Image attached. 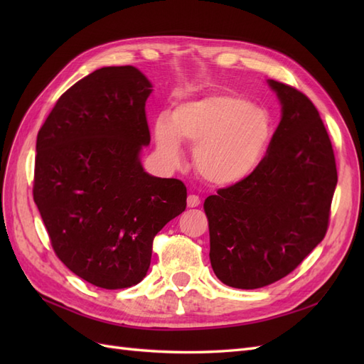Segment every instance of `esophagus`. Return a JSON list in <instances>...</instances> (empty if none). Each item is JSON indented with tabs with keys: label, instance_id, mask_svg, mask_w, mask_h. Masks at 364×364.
I'll return each instance as SVG.
<instances>
[{
	"label": "esophagus",
	"instance_id": "1",
	"mask_svg": "<svg viewBox=\"0 0 364 364\" xmlns=\"http://www.w3.org/2000/svg\"><path fill=\"white\" fill-rule=\"evenodd\" d=\"M186 203H188V206H190V208H196V206H199V205H200V199H199V196H196V194H190V196H188V199H186Z\"/></svg>",
	"mask_w": 364,
	"mask_h": 364
}]
</instances>
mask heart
Wrapping results in <instances>:
<instances>
[{
    "label": "heart",
    "instance_id": "1",
    "mask_svg": "<svg viewBox=\"0 0 364 364\" xmlns=\"http://www.w3.org/2000/svg\"><path fill=\"white\" fill-rule=\"evenodd\" d=\"M273 136L267 109L237 94H213L174 109L170 123H156L161 155L170 164L181 159L179 141L194 146L197 174L208 183L229 186L258 168Z\"/></svg>",
    "mask_w": 364,
    "mask_h": 364
}]
</instances>
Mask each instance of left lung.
Returning <instances> with one entry per match:
<instances>
[{
  "label": "left lung",
  "instance_id": "8db88e82",
  "mask_svg": "<svg viewBox=\"0 0 364 364\" xmlns=\"http://www.w3.org/2000/svg\"><path fill=\"white\" fill-rule=\"evenodd\" d=\"M269 85L282 118L266 156L203 203L213 270L235 289L269 285L310 255L328 230L337 185L331 139L313 102L290 85Z\"/></svg>",
  "mask_w": 364,
  "mask_h": 364
}]
</instances>
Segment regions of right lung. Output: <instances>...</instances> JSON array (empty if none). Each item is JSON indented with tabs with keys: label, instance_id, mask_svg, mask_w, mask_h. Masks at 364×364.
<instances>
[{
	"label": "right lung",
	"instance_id": "1",
	"mask_svg": "<svg viewBox=\"0 0 364 364\" xmlns=\"http://www.w3.org/2000/svg\"><path fill=\"white\" fill-rule=\"evenodd\" d=\"M135 67L100 68L65 91L38 132L33 199L58 258L106 290L146 277L159 230L186 206L179 179L147 174L151 92Z\"/></svg>",
	"mask_w": 364,
	"mask_h": 364
}]
</instances>
